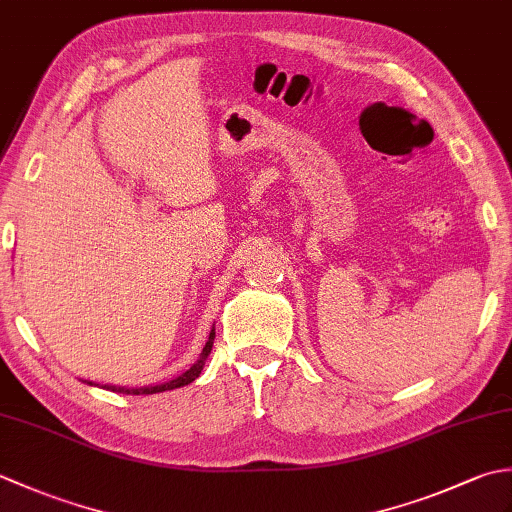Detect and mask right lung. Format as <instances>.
<instances>
[{
    "label": "right lung",
    "mask_w": 512,
    "mask_h": 512,
    "mask_svg": "<svg viewBox=\"0 0 512 512\" xmlns=\"http://www.w3.org/2000/svg\"><path fill=\"white\" fill-rule=\"evenodd\" d=\"M213 339H215V330H211V334H209V341H206V345H204V350H202V354H200V358L198 361H195L187 372H182L180 376H176L173 380H169V383H162V385H154V387H116V385H105V389H112V391H116V394H127V396H140V394H160V391H169V389H178V387H184V385H189V383H193L195 378L200 376V372H202V367H204V363H206V358H209V354H211V347H213ZM92 385V383H90Z\"/></svg>",
    "instance_id": "add662e5"
}]
</instances>
